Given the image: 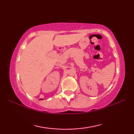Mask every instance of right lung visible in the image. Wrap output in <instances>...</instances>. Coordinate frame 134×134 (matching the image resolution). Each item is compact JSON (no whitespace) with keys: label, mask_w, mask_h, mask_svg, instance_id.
Returning a JSON list of instances; mask_svg holds the SVG:
<instances>
[{"label":"right lung","mask_w":134,"mask_h":134,"mask_svg":"<svg viewBox=\"0 0 134 134\" xmlns=\"http://www.w3.org/2000/svg\"><path fill=\"white\" fill-rule=\"evenodd\" d=\"M41 99H43L42 98H41V99H40V100H41Z\"/></svg>","instance_id":"add662e5"}]
</instances>
